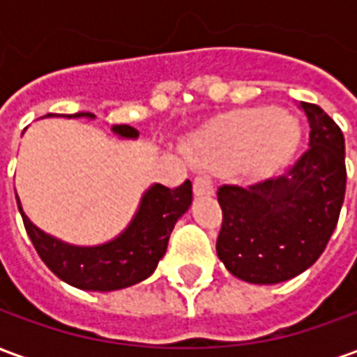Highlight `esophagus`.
<instances>
[{
  "instance_id": "1",
  "label": "esophagus",
  "mask_w": 357,
  "mask_h": 357,
  "mask_svg": "<svg viewBox=\"0 0 357 357\" xmlns=\"http://www.w3.org/2000/svg\"><path fill=\"white\" fill-rule=\"evenodd\" d=\"M193 193L197 197H210L214 195V183L208 176H197L193 179Z\"/></svg>"
}]
</instances>
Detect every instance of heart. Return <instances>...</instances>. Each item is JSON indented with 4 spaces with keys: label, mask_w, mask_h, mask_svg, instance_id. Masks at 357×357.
I'll list each match as a JSON object with an SVG mask.
<instances>
[{
    "label": "heart",
    "mask_w": 357,
    "mask_h": 357,
    "mask_svg": "<svg viewBox=\"0 0 357 357\" xmlns=\"http://www.w3.org/2000/svg\"><path fill=\"white\" fill-rule=\"evenodd\" d=\"M300 143V126L275 107L243 110L224 124L199 135L189 145L195 162L210 168H222L239 162L252 153L262 168L289 160Z\"/></svg>",
    "instance_id": "obj_1"
}]
</instances>
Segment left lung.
<instances>
[{"instance_id": "8db88e82", "label": "left lung", "mask_w": 357, "mask_h": 357, "mask_svg": "<svg viewBox=\"0 0 357 357\" xmlns=\"http://www.w3.org/2000/svg\"><path fill=\"white\" fill-rule=\"evenodd\" d=\"M310 122V149L279 178L222 185L216 252L247 283L275 284L306 271L337 227L346 193L344 135L314 102H300Z\"/></svg>"}]
</instances>
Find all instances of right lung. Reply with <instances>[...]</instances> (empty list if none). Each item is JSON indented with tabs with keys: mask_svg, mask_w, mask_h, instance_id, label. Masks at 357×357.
Returning a JSON list of instances; mask_svg holds the SVG:
<instances>
[{
	"mask_svg": "<svg viewBox=\"0 0 357 357\" xmlns=\"http://www.w3.org/2000/svg\"><path fill=\"white\" fill-rule=\"evenodd\" d=\"M57 116L95 118L91 112L57 114ZM112 132L126 139H135L139 135L135 128L128 124L112 126ZM191 201H193V185L189 179H185L176 189H168L156 183L145 191L132 224L116 239L99 247H74L36 227L22 212L17 197L19 212L28 237L43 264L59 279H63L65 283L73 284L76 289L101 292L126 289L153 275V271L166 252L174 225L191 206Z\"/></svg>",
	"mask_w": 357,
	"mask_h": 357,
	"instance_id": "obj_1",
	"label": "right lung"
}]
</instances>
